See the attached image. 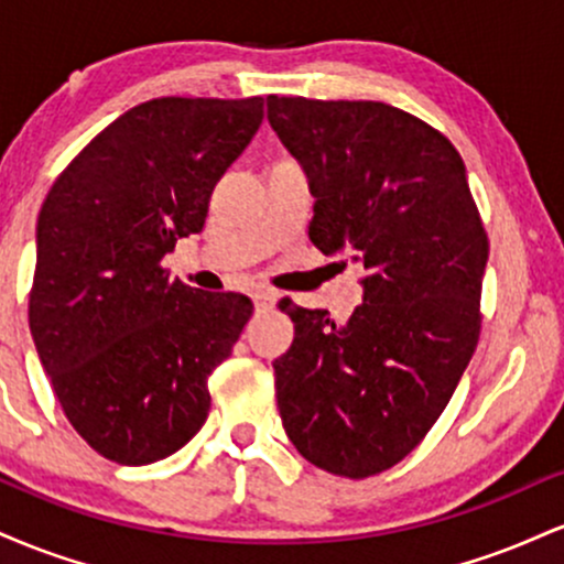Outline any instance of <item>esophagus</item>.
Segmentation results:
<instances>
[{
  "mask_svg": "<svg viewBox=\"0 0 564 564\" xmlns=\"http://www.w3.org/2000/svg\"><path fill=\"white\" fill-rule=\"evenodd\" d=\"M251 300H254V307L268 310V307H273V304H275V294H273V291L257 289V291H251Z\"/></svg>",
  "mask_w": 564,
  "mask_h": 564,
  "instance_id": "esophagus-1",
  "label": "esophagus"
}]
</instances>
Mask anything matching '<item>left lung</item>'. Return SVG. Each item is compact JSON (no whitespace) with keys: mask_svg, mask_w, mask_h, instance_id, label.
<instances>
[{"mask_svg":"<svg viewBox=\"0 0 564 564\" xmlns=\"http://www.w3.org/2000/svg\"><path fill=\"white\" fill-rule=\"evenodd\" d=\"M268 121L313 191L310 241L366 270L345 326L281 302L283 430L315 467L371 477L422 443L480 339L488 236L445 134L373 100L268 97Z\"/></svg>","mask_w":564,"mask_h":564,"instance_id":"1","label":"left lung"}]
</instances>
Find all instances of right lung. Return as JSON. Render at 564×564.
I'll return each mask as SVG.
<instances>
[{
    "label": "right lung",
    "instance_id": "right-lung-1",
    "mask_svg": "<svg viewBox=\"0 0 564 564\" xmlns=\"http://www.w3.org/2000/svg\"><path fill=\"white\" fill-rule=\"evenodd\" d=\"M262 108V97L140 102L70 161L39 212L31 336L70 426L116 464H153L196 435L209 373L251 318L249 296L185 286L161 260L204 228Z\"/></svg>",
    "mask_w": 564,
    "mask_h": 564
}]
</instances>
